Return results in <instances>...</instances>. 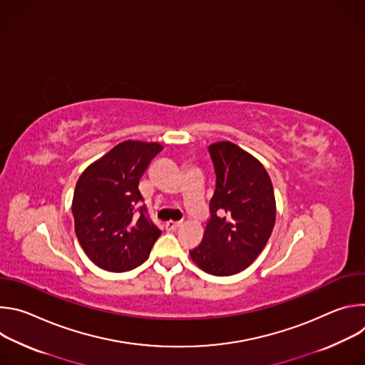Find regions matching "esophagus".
Wrapping results in <instances>:
<instances>
[{"label":"esophagus","mask_w":365,"mask_h":365,"mask_svg":"<svg viewBox=\"0 0 365 365\" xmlns=\"http://www.w3.org/2000/svg\"><path fill=\"white\" fill-rule=\"evenodd\" d=\"M180 225H182V221H168L165 227H166L168 231H175V230H178Z\"/></svg>","instance_id":"obj_1"}]
</instances>
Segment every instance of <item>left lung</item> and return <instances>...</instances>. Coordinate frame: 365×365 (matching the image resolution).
<instances>
[{
	"mask_svg": "<svg viewBox=\"0 0 365 365\" xmlns=\"http://www.w3.org/2000/svg\"><path fill=\"white\" fill-rule=\"evenodd\" d=\"M210 154L217 175L211 220L189 254L203 272L232 276L254 262L272 235L274 190L264 166L237 144L212 143Z\"/></svg>",
	"mask_w": 365,
	"mask_h": 365,
	"instance_id": "obj_1",
	"label": "left lung"
}]
</instances>
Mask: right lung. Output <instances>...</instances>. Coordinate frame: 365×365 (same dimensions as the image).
Returning a JSON list of instances; mask_svg holds the SVG:
<instances>
[{
	"instance_id": "1",
	"label": "right lung",
	"mask_w": 365,
	"mask_h": 365,
	"mask_svg": "<svg viewBox=\"0 0 365 365\" xmlns=\"http://www.w3.org/2000/svg\"><path fill=\"white\" fill-rule=\"evenodd\" d=\"M163 150L159 143L127 140L89 165L76 182L72 200L75 232L91 262L121 273L144 263L162 234L145 206L138 182L151 159Z\"/></svg>"
}]
</instances>
